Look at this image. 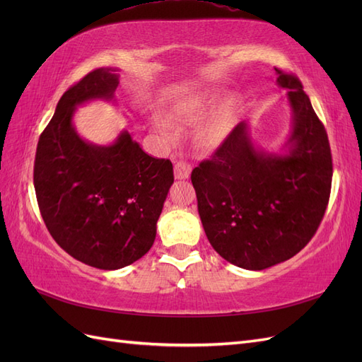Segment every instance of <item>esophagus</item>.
<instances>
[{"label": "esophagus", "mask_w": 362, "mask_h": 362, "mask_svg": "<svg viewBox=\"0 0 362 362\" xmlns=\"http://www.w3.org/2000/svg\"><path fill=\"white\" fill-rule=\"evenodd\" d=\"M190 164L185 163L184 160L175 161V178L177 180H187L190 177Z\"/></svg>", "instance_id": "esophagus-1"}]
</instances>
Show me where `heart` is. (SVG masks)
Instances as JSON below:
<instances>
[{
  "instance_id": "heart-1",
  "label": "heart",
  "mask_w": 362,
  "mask_h": 362,
  "mask_svg": "<svg viewBox=\"0 0 362 362\" xmlns=\"http://www.w3.org/2000/svg\"><path fill=\"white\" fill-rule=\"evenodd\" d=\"M211 104V98L208 95H198L194 98H190L187 101H181L180 104L175 105L173 113L180 119H185V120H196L198 119L205 108ZM228 113L225 110H222L218 115H216L210 122H206L201 131L198 133L199 140L205 145H213L217 144L228 131ZM158 128L164 133H168L169 128L166 124L158 122Z\"/></svg>"
}]
</instances>
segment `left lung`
Segmentation results:
<instances>
[{
  "label": "left lung",
  "mask_w": 362,
  "mask_h": 362,
  "mask_svg": "<svg viewBox=\"0 0 362 362\" xmlns=\"http://www.w3.org/2000/svg\"><path fill=\"white\" fill-rule=\"evenodd\" d=\"M293 113L288 154L259 152L238 124L211 158L192 172L208 242L222 258L247 270L287 261L320 226L332 184V156L322 120L303 86L278 68Z\"/></svg>",
  "instance_id": "obj_1"
}]
</instances>
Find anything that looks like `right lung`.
<instances>
[{
    "mask_svg": "<svg viewBox=\"0 0 362 362\" xmlns=\"http://www.w3.org/2000/svg\"><path fill=\"white\" fill-rule=\"evenodd\" d=\"M117 84L116 69L100 68L63 93L39 137L33 173L39 210L56 243L103 270L133 264L154 245L173 182L170 160L148 156L128 131L108 146L76 134V105L113 100Z\"/></svg>",
    "mask_w": 362,
    "mask_h": 362,
    "instance_id": "right-lung-1",
    "label": "right lung"
}]
</instances>
